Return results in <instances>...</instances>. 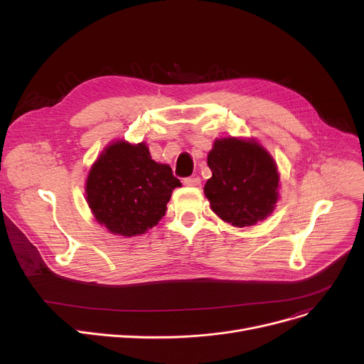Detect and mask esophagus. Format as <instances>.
<instances>
[{
  "mask_svg": "<svg viewBox=\"0 0 364 364\" xmlns=\"http://www.w3.org/2000/svg\"><path fill=\"white\" fill-rule=\"evenodd\" d=\"M184 186H188V187H198L200 186V178L199 177H187L183 180Z\"/></svg>",
  "mask_w": 364,
  "mask_h": 364,
  "instance_id": "esophagus-1",
  "label": "esophagus"
}]
</instances>
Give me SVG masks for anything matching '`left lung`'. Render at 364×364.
<instances>
[{
    "mask_svg": "<svg viewBox=\"0 0 364 364\" xmlns=\"http://www.w3.org/2000/svg\"><path fill=\"white\" fill-rule=\"evenodd\" d=\"M208 166L213 177L203 192L223 221L251 227L273 214L280 187L277 164L255 139H217Z\"/></svg>",
    "mask_w": 364,
    "mask_h": 364,
    "instance_id": "8db88e82",
    "label": "left lung"
}]
</instances>
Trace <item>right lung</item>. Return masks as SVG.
Here are the masks:
<instances>
[{
    "label": "right lung",
    "instance_id": "obj_1",
    "mask_svg": "<svg viewBox=\"0 0 364 364\" xmlns=\"http://www.w3.org/2000/svg\"><path fill=\"white\" fill-rule=\"evenodd\" d=\"M166 164L151 159L144 141H112L91 165L85 199L94 218L113 235L146 233L165 215L172 190L180 187Z\"/></svg>",
    "mask_w": 364,
    "mask_h": 364
}]
</instances>
